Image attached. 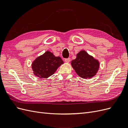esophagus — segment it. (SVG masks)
Returning a JSON list of instances; mask_svg holds the SVG:
<instances>
[{
    "label": "esophagus",
    "instance_id": "esophagus-1",
    "mask_svg": "<svg viewBox=\"0 0 128 128\" xmlns=\"http://www.w3.org/2000/svg\"><path fill=\"white\" fill-rule=\"evenodd\" d=\"M64 61L66 62L69 63V62L70 61V58H67V59H64Z\"/></svg>",
    "mask_w": 128,
    "mask_h": 128
}]
</instances>
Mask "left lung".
<instances>
[{
  "label": "left lung",
  "mask_w": 128,
  "mask_h": 128,
  "mask_svg": "<svg viewBox=\"0 0 128 128\" xmlns=\"http://www.w3.org/2000/svg\"><path fill=\"white\" fill-rule=\"evenodd\" d=\"M76 56V59L72 61L71 65L81 78L90 79L97 74L100 68L98 59L88 54L85 50H81Z\"/></svg>",
  "instance_id": "1"
}]
</instances>
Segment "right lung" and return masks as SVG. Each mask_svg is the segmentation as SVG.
Segmentation results:
<instances>
[{
    "instance_id": "obj_1",
    "label": "right lung",
    "mask_w": 128,
    "mask_h": 128,
    "mask_svg": "<svg viewBox=\"0 0 128 128\" xmlns=\"http://www.w3.org/2000/svg\"><path fill=\"white\" fill-rule=\"evenodd\" d=\"M64 61L60 56H56L53 53L46 51L34 59L32 64L33 74L40 78H47L56 71Z\"/></svg>"
}]
</instances>
